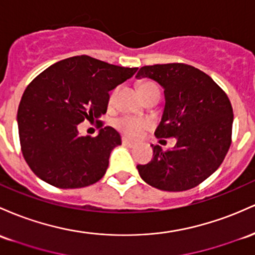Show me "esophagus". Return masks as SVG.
<instances>
[{"instance_id":"esophagus-1","label":"esophagus","mask_w":255,"mask_h":255,"mask_svg":"<svg viewBox=\"0 0 255 255\" xmlns=\"http://www.w3.org/2000/svg\"><path fill=\"white\" fill-rule=\"evenodd\" d=\"M122 144L126 145V146H128V147H134L136 145V142L129 140V139H127V138H122Z\"/></svg>"}]
</instances>
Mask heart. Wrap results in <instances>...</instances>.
<instances>
[{
    "label": "heart",
    "mask_w": 255,
    "mask_h": 255,
    "mask_svg": "<svg viewBox=\"0 0 255 255\" xmlns=\"http://www.w3.org/2000/svg\"><path fill=\"white\" fill-rule=\"evenodd\" d=\"M152 88H157V87L152 85V83L142 82L139 85V93L142 94ZM115 93H116V91H114L113 93H111L110 98H109V104H113L114 103ZM150 126L151 122L147 119H140V117L133 116H122L115 121V127H116L120 132L125 134V135L130 136V138H136V136H139L145 129H147Z\"/></svg>",
    "instance_id": "obj_1"
}]
</instances>
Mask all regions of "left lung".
Returning <instances> with one entry per match:
<instances>
[{
    "mask_svg": "<svg viewBox=\"0 0 255 255\" xmlns=\"http://www.w3.org/2000/svg\"><path fill=\"white\" fill-rule=\"evenodd\" d=\"M164 89L163 115L156 138H175L173 149L151 145L153 157L138 164L145 183L163 191H185L219 168L231 145L234 113L225 92L201 70L181 63L142 66Z\"/></svg>",
    "mask_w": 255,
    "mask_h": 255,
    "instance_id": "left-lung-1",
    "label": "left lung"
}]
</instances>
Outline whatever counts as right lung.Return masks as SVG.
Wrapping results in <instances>:
<instances>
[{"mask_svg": "<svg viewBox=\"0 0 255 255\" xmlns=\"http://www.w3.org/2000/svg\"><path fill=\"white\" fill-rule=\"evenodd\" d=\"M136 70L77 55L33 78L21 97L16 120L21 152L38 178L60 189H77L104 177L121 136L113 127L100 128L97 136H82L77 126L104 115L109 92Z\"/></svg>", "mask_w": 255, "mask_h": 255, "instance_id": "obj_1", "label": "right lung"}]
</instances>
